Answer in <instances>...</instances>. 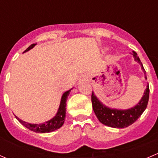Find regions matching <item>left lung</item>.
<instances>
[{"mask_svg":"<svg viewBox=\"0 0 158 158\" xmlns=\"http://www.w3.org/2000/svg\"><path fill=\"white\" fill-rule=\"evenodd\" d=\"M133 56L135 57V60L140 63L141 69H143L145 74V70L143 67L142 63L136 52H133ZM145 78L147 79V77ZM149 85H148L147 89L144 91L142 98L137 106L130 109L118 110L109 109L104 106L92 92V95H91L92 108H93L95 115L97 116L99 122L103 125L111 127V128H123L132 125L142 114V113L147 108L148 99H149Z\"/></svg>","mask_w":158,"mask_h":158,"instance_id":"8db88e82","label":"left lung"}]
</instances>
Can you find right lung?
Masks as SVG:
<instances>
[{
  "label": "right lung",
  "mask_w": 158,
  "mask_h": 158,
  "mask_svg": "<svg viewBox=\"0 0 158 158\" xmlns=\"http://www.w3.org/2000/svg\"><path fill=\"white\" fill-rule=\"evenodd\" d=\"M35 45H36V44H31V45L24 51V52L33 48ZM70 91L71 90H69L63 93L61 98V102H60V108H59V110L58 111H57L55 117L52 118V119H50L48 122H44V123L42 124H30L27 123V122H23V121L20 120V119L19 118H17V116H15L16 118H17L22 125H24L27 128L30 129V131H33L37 132V133H48V132L53 131L60 128V127L63 126V123H64L65 122L66 109V102Z\"/></svg>",
  "instance_id": "add662e5"
}]
</instances>
